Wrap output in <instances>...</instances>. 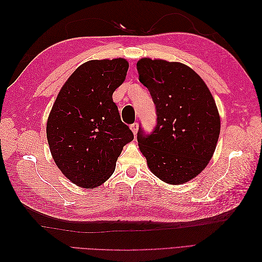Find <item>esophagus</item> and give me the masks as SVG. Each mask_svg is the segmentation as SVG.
<instances>
[{
    "label": "esophagus",
    "instance_id": "esophagus-1",
    "mask_svg": "<svg viewBox=\"0 0 262 262\" xmlns=\"http://www.w3.org/2000/svg\"><path fill=\"white\" fill-rule=\"evenodd\" d=\"M130 129L132 130V132H133L134 136H137L138 130H139V123H138V122H134V123H132V124L130 125Z\"/></svg>",
    "mask_w": 262,
    "mask_h": 262
}]
</instances>
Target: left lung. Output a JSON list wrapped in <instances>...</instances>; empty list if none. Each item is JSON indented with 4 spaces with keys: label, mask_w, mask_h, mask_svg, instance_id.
<instances>
[{
    "label": "left lung",
    "mask_w": 262,
    "mask_h": 262,
    "mask_svg": "<svg viewBox=\"0 0 262 262\" xmlns=\"http://www.w3.org/2000/svg\"><path fill=\"white\" fill-rule=\"evenodd\" d=\"M137 69L157 116L149 134L139 128L140 150L156 177L184 184L207 167L215 150L221 129L215 101L202 78L182 63L144 58Z\"/></svg>",
    "instance_id": "left-lung-1"
}]
</instances>
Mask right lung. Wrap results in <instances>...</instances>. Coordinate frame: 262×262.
Masks as SVG:
<instances>
[{"label":"right lung","instance_id":"obj_1","mask_svg":"<svg viewBox=\"0 0 262 262\" xmlns=\"http://www.w3.org/2000/svg\"><path fill=\"white\" fill-rule=\"evenodd\" d=\"M128 69V61L121 58L85 62L54 101L47 121L50 152L63 175L78 187L104 184L123 146L133 140L113 100Z\"/></svg>","mask_w":262,"mask_h":262}]
</instances>
